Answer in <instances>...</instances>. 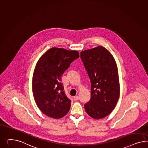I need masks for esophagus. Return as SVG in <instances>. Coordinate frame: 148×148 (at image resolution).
Instances as JSON below:
<instances>
[{
	"label": "esophagus",
	"mask_w": 148,
	"mask_h": 148,
	"mask_svg": "<svg viewBox=\"0 0 148 148\" xmlns=\"http://www.w3.org/2000/svg\"><path fill=\"white\" fill-rule=\"evenodd\" d=\"M73 100H74V101H77V100H79V96H74V97H73Z\"/></svg>",
	"instance_id": "34e87169"
}]
</instances>
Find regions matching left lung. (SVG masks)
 Wrapping results in <instances>:
<instances>
[{
	"mask_svg": "<svg viewBox=\"0 0 148 148\" xmlns=\"http://www.w3.org/2000/svg\"><path fill=\"white\" fill-rule=\"evenodd\" d=\"M91 82L90 99L84 104L88 115L95 119L108 116L120 96V82L115 60L102 46L80 53Z\"/></svg>",
	"mask_w": 148,
	"mask_h": 148,
	"instance_id": "8db88e82",
	"label": "left lung"
}]
</instances>
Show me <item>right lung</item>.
I'll return each instance as SVG.
<instances>
[{
	"mask_svg": "<svg viewBox=\"0 0 148 148\" xmlns=\"http://www.w3.org/2000/svg\"><path fill=\"white\" fill-rule=\"evenodd\" d=\"M79 52L53 47L41 56L32 79V91L36 105L46 115L60 119L68 113L71 101L65 94L61 77Z\"/></svg>",
	"mask_w": 148,
	"mask_h": 148,
	"instance_id": "obj_1",
	"label": "right lung"
}]
</instances>
